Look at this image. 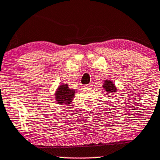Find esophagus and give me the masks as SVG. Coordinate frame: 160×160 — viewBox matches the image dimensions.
Masks as SVG:
<instances>
[{
  "label": "esophagus",
  "instance_id": "34e87169",
  "mask_svg": "<svg viewBox=\"0 0 160 160\" xmlns=\"http://www.w3.org/2000/svg\"><path fill=\"white\" fill-rule=\"evenodd\" d=\"M92 86V83H89V84H87V85H85L84 87L85 88H90V87Z\"/></svg>",
  "mask_w": 160,
  "mask_h": 160
}]
</instances>
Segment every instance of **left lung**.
<instances>
[{
    "label": "left lung",
    "mask_w": 160,
    "mask_h": 160,
    "mask_svg": "<svg viewBox=\"0 0 160 160\" xmlns=\"http://www.w3.org/2000/svg\"><path fill=\"white\" fill-rule=\"evenodd\" d=\"M103 88L106 91V92L108 93H115L117 92L116 87L115 86V85L112 83V81H110L109 80H105V82H104Z\"/></svg>",
    "instance_id": "1"
}]
</instances>
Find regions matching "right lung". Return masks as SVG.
Segmentation results:
<instances>
[{
	"label": "right lung",
	"instance_id": "add662e5",
	"mask_svg": "<svg viewBox=\"0 0 160 160\" xmlns=\"http://www.w3.org/2000/svg\"><path fill=\"white\" fill-rule=\"evenodd\" d=\"M75 90L69 88L67 84H61L55 92V100L58 104L69 105L73 100Z\"/></svg>",
	"mask_w": 160,
	"mask_h": 160
}]
</instances>
